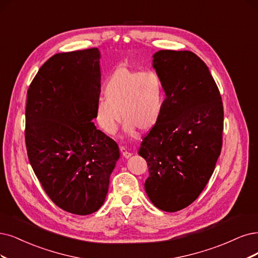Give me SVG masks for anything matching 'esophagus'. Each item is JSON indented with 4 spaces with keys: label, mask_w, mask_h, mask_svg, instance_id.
<instances>
[{
    "label": "esophagus",
    "mask_w": 258,
    "mask_h": 258,
    "mask_svg": "<svg viewBox=\"0 0 258 258\" xmlns=\"http://www.w3.org/2000/svg\"><path fill=\"white\" fill-rule=\"evenodd\" d=\"M120 150H121V153H122L123 157H125V158H130V157L132 156V153H131L130 151H127V149H126V148H124V147H120Z\"/></svg>",
    "instance_id": "34e87169"
}]
</instances>
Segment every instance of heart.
<instances>
[{"label":"heart","instance_id":"b5f03b06","mask_svg":"<svg viewBox=\"0 0 258 258\" xmlns=\"http://www.w3.org/2000/svg\"><path fill=\"white\" fill-rule=\"evenodd\" d=\"M104 94L95 105V121L107 134L116 132L121 116L125 134L133 135L136 128L150 131L163 112L164 84L155 71L119 67L108 76Z\"/></svg>","mask_w":258,"mask_h":258}]
</instances>
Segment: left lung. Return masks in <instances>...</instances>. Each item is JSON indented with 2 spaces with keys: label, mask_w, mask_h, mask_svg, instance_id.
<instances>
[{
  "label": "left lung",
  "mask_w": 258,
  "mask_h": 258,
  "mask_svg": "<svg viewBox=\"0 0 258 258\" xmlns=\"http://www.w3.org/2000/svg\"><path fill=\"white\" fill-rule=\"evenodd\" d=\"M153 68L166 99L138 154L149 167L150 201L174 213L196 201L213 175L222 148L223 105L208 67L195 53L158 51Z\"/></svg>",
  "instance_id": "1"
}]
</instances>
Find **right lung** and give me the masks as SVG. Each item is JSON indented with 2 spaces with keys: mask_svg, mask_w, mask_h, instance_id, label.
Segmentation results:
<instances>
[{
  "mask_svg": "<svg viewBox=\"0 0 258 258\" xmlns=\"http://www.w3.org/2000/svg\"><path fill=\"white\" fill-rule=\"evenodd\" d=\"M97 47L47 59L27 90L25 144L44 191L63 211L89 215L103 205L119 147L95 127L101 92Z\"/></svg>",
  "mask_w": 258,
  "mask_h": 258,
  "instance_id": "right-lung-1",
  "label": "right lung"
}]
</instances>
